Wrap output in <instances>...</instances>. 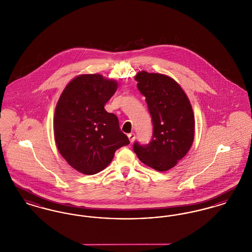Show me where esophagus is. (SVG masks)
<instances>
[{
    "instance_id": "1",
    "label": "esophagus",
    "mask_w": 252,
    "mask_h": 252,
    "mask_svg": "<svg viewBox=\"0 0 252 252\" xmlns=\"http://www.w3.org/2000/svg\"><path fill=\"white\" fill-rule=\"evenodd\" d=\"M128 136V138H129V141H130V143H133L134 141H135V134L134 133H130V134H128L127 135Z\"/></svg>"
}]
</instances>
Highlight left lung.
Returning a JSON list of instances; mask_svg holds the SVG:
<instances>
[{"label":"left lung","instance_id":"8db88e82","mask_svg":"<svg viewBox=\"0 0 252 252\" xmlns=\"http://www.w3.org/2000/svg\"><path fill=\"white\" fill-rule=\"evenodd\" d=\"M135 79L145 97L153 132L148 144L135 142L133 150L147 166L167 171L191 148L194 135L192 106L180 85L167 75L144 71Z\"/></svg>","mask_w":252,"mask_h":252}]
</instances>
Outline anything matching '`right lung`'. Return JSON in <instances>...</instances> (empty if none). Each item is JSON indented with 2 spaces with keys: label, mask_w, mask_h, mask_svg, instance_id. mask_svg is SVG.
<instances>
[{
  "label": "right lung",
  "mask_w": 252,
  "mask_h": 252,
  "mask_svg": "<svg viewBox=\"0 0 252 252\" xmlns=\"http://www.w3.org/2000/svg\"><path fill=\"white\" fill-rule=\"evenodd\" d=\"M117 90L114 80L100 74H83L67 85L58 102L54 132L59 151L85 175L104 170L114 153L129 144L119 120L105 105Z\"/></svg>",
  "instance_id": "right-lung-1"
}]
</instances>
